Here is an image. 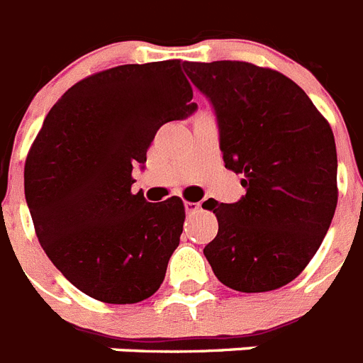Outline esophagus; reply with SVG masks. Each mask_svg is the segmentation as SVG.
Instances as JSON below:
<instances>
[{"label": "esophagus", "instance_id": "34e87169", "mask_svg": "<svg viewBox=\"0 0 363 363\" xmlns=\"http://www.w3.org/2000/svg\"><path fill=\"white\" fill-rule=\"evenodd\" d=\"M185 211H187V215L194 213V211H199L200 209V203L199 202H185Z\"/></svg>", "mask_w": 363, "mask_h": 363}]
</instances>
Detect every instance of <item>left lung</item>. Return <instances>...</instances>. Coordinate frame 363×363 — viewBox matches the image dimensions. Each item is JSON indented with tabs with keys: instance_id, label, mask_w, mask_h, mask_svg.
<instances>
[{
	"instance_id": "1",
	"label": "left lung",
	"mask_w": 363,
	"mask_h": 363,
	"mask_svg": "<svg viewBox=\"0 0 363 363\" xmlns=\"http://www.w3.org/2000/svg\"><path fill=\"white\" fill-rule=\"evenodd\" d=\"M209 100L226 169L247 194L203 202L218 232L203 256L235 291H272L295 280L321 247L337 203L330 125L301 86L280 72L241 61L184 62Z\"/></svg>"
}]
</instances>
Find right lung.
<instances>
[{"label": "right lung", "instance_id": "1", "mask_svg": "<svg viewBox=\"0 0 363 363\" xmlns=\"http://www.w3.org/2000/svg\"><path fill=\"white\" fill-rule=\"evenodd\" d=\"M191 100L179 61L109 68L61 96L29 150L23 187L38 241L96 301L133 304L163 284L184 202H146L131 193V170L161 125L193 115Z\"/></svg>", "mask_w": 363, "mask_h": 363}]
</instances>
